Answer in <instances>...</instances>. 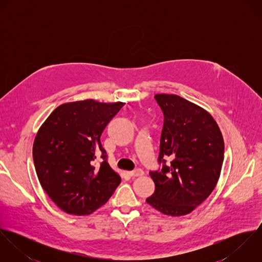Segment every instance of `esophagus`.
Listing matches in <instances>:
<instances>
[{"mask_svg":"<svg viewBox=\"0 0 262 262\" xmlns=\"http://www.w3.org/2000/svg\"><path fill=\"white\" fill-rule=\"evenodd\" d=\"M143 173L144 172H143V170L141 168H136V169L130 171L129 176L132 177V178H135V177H141V176H143Z\"/></svg>","mask_w":262,"mask_h":262,"instance_id":"34e87169","label":"esophagus"}]
</instances>
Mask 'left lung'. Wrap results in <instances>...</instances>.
Segmentation results:
<instances>
[{
    "label": "left lung",
    "instance_id": "obj_1",
    "mask_svg": "<svg viewBox=\"0 0 262 262\" xmlns=\"http://www.w3.org/2000/svg\"><path fill=\"white\" fill-rule=\"evenodd\" d=\"M163 113L155 184L147 204L172 217L189 214L213 191L224 159L222 133L213 117L177 95L154 96ZM171 161L167 162V159Z\"/></svg>",
    "mask_w": 262,
    "mask_h": 262
}]
</instances>
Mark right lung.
<instances>
[{
  "label": "right lung",
  "mask_w": 262,
  "mask_h": 262,
  "mask_svg": "<svg viewBox=\"0 0 262 262\" xmlns=\"http://www.w3.org/2000/svg\"><path fill=\"white\" fill-rule=\"evenodd\" d=\"M124 105L94 100L63 104L39 129L33 144L38 180L66 213L91 214L120 185L121 178L110 167L100 138ZM99 157L102 160L97 164Z\"/></svg>",
  "instance_id": "right-lung-1"
}]
</instances>
